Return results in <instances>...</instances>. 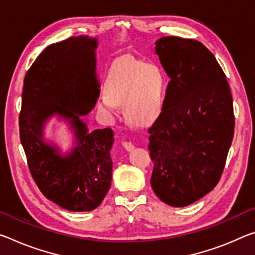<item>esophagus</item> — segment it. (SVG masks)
Wrapping results in <instances>:
<instances>
[{
	"label": "esophagus",
	"instance_id": "esophagus-1",
	"mask_svg": "<svg viewBox=\"0 0 255 255\" xmlns=\"http://www.w3.org/2000/svg\"><path fill=\"white\" fill-rule=\"evenodd\" d=\"M123 146H124L125 149H126V151H128V152H130V151H132V149L135 148L134 144H132L131 142H123Z\"/></svg>",
	"mask_w": 255,
	"mask_h": 255
}]
</instances>
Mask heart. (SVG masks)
Segmentation results:
<instances>
[{
	"mask_svg": "<svg viewBox=\"0 0 255 255\" xmlns=\"http://www.w3.org/2000/svg\"><path fill=\"white\" fill-rule=\"evenodd\" d=\"M99 108L107 115L118 112L124 101L126 118L137 126L154 121L162 110L165 75L155 63H144L131 56L116 60L108 71Z\"/></svg>",
	"mask_w": 255,
	"mask_h": 255,
	"instance_id": "heart-1",
	"label": "heart"
}]
</instances>
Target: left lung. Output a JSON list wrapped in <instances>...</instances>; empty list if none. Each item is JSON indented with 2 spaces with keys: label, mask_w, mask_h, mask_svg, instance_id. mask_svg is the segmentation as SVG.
I'll use <instances>...</instances> for the list:
<instances>
[{
  "label": "left lung",
  "mask_w": 255,
  "mask_h": 255,
  "mask_svg": "<svg viewBox=\"0 0 255 255\" xmlns=\"http://www.w3.org/2000/svg\"><path fill=\"white\" fill-rule=\"evenodd\" d=\"M155 53L170 82L148 128L151 186L164 203L183 208L220 179L234 137L233 98L215 55L199 40L165 36Z\"/></svg>",
  "instance_id": "left-lung-1"
}]
</instances>
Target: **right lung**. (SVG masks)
Instances as JSON below:
<instances>
[{
    "instance_id": "add662e5",
    "label": "right lung",
    "mask_w": 255,
    "mask_h": 255,
    "mask_svg": "<svg viewBox=\"0 0 255 255\" xmlns=\"http://www.w3.org/2000/svg\"><path fill=\"white\" fill-rule=\"evenodd\" d=\"M96 47L98 39L88 36L52 44L23 80L19 129L30 173L46 199L75 212L98 208L112 179V129L88 131L80 119L100 96ZM54 115L74 131V147L66 155L43 138V126Z\"/></svg>"
}]
</instances>
